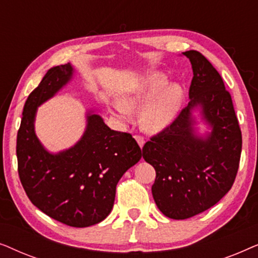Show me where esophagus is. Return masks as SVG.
I'll return each instance as SVG.
<instances>
[{"label": "esophagus", "mask_w": 258, "mask_h": 258, "mask_svg": "<svg viewBox=\"0 0 258 258\" xmlns=\"http://www.w3.org/2000/svg\"><path fill=\"white\" fill-rule=\"evenodd\" d=\"M134 137H135V140L137 141V143H139V146L142 148L144 146V143H146V140H144V137L141 136V135H135Z\"/></svg>", "instance_id": "esophagus-1"}]
</instances>
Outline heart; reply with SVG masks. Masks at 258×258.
Returning a JSON list of instances; mask_svg holds the SVG:
<instances>
[{
	"label": "heart",
	"mask_w": 258,
	"mask_h": 258,
	"mask_svg": "<svg viewBox=\"0 0 258 258\" xmlns=\"http://www.w3.org/2000/svg\"><path fill=\"white\" fill-rule=\"evenodd\" d=\"M184 90L178 83H168L162 73H151L136 83L125 95L124 101L117 102L115 109L122 119H130L134 108L142 107L141 121L147 129L158 132L171 124L181 110Z\"/></svg>",
	"instance_id": "1"
}]
</instances>
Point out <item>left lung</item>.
Masks as SVG:
<instances>
[{
	"instance_id": "obj_1",
	"label": "left lung",
	"mask_w": 258,
	"mask_h": 258,
	"mask_svg": "<svg viewBox=\"0 0 258 258\" xmlns=\"http://www.w3.org/2000/svg\"><path fill=\"white\" fill-rule=\"evenodd\" d=\"M183 55L194 73L190 102L142 149L144 161L156 171L151 186L155 203L172 220H185L215 206L234 184L242 151V133L222 76L201 52ZM196 105L213 126L206 139L193 134L191 110Z\"/></svg>"
}]
</instances>
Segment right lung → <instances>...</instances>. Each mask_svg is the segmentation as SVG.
Segmentation results:
<instances>
[{
  "mask_svg": "<svg viewBox=\"0 0 258 258\" xmlns=\"http://www.w3.org/2000/svg\"><path fill=\"white\" fill-rule=\"evenodd\" d=\"M70 63L49 69L28 96L17 133V170L28 199L49 217L69 227L100 223L114 206L116 185L142 157L129 133L115 132L96 114L77 144L52 155L34 132L37 107L72 79Z\"/></svg>",
  "mask_w": 258,
  "mask_h": 258,
  "instance_id": "add662e5",
  "label": "right lung"
}]
</instances>
